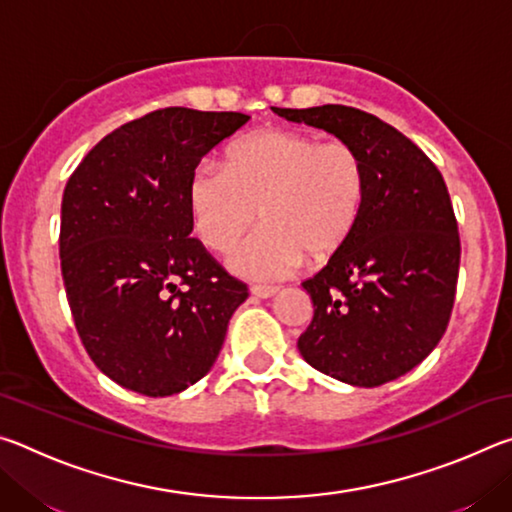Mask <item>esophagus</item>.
<instances>
[{
  "label": "esophagus",
  "mask_w": 512,
  "mask_h": 512,
  "mask_svg": "<svg viewBox=\"0 0 512 512\" xmlns=\"http://www.w3.org/2000/svg\"><path fill=\"white\" fill-rule=\"evenodd\" d=\"M277 291H280V289L268 287V284H253V287H250V293H253V296H257V298H271V296H275Z\"/></svg>",
  "instance_id": "obj_1"
}]
</instances>
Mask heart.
I'll list each match as a JSON object with an SVG mask.
<instances>
[{"label":"heart","mask_w":512,"mask_h":512,"mask_svg":"<svg viewBox=\"0 0 512 512\" xmlns=\"http://www.w3.org/2000/svg\"><path fill=\"white\" fill-rule=\"evenodd\" d=\"M366 164L350 142L293 128H266L228 149L225 167L203 162L189 183L196 235L228 250L250 223H264L230 253V268L253 280L284 277L305 262L341 253L366 203Z\"/></svg>","instance_id":"heart-1"}]
</instances>
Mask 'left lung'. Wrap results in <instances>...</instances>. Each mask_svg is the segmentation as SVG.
<instances>
[{
  "mask_svg": "<svg viewBox=\"0 0 512 512\" xmlns=\"http://www.w3.org/2000/svg\"><path fill=\"white\" fill-rule=\"evenodd\" d=\"M273 110L350 142L368 180L354 235L302 282L314 302L302 359L363 388L402 377L443 339L456 298L461 239L443 173L370 112L339 103Z\"/></svg>",
  "mask_w": 512,
  "mask_h": 512,
  "instance_id": "8db88e82",
  "label": "left lung"
}]
</instances>
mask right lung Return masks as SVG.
<instances>
[{"label": "right lung", "mask_w": 512, "mask_h": 512, "mask_svg": "<svg viewBox=\"0 0 512 512\" xmlns=\"http://www.w3.org/2000/svg\"><path fill=\"white\" fill-rule=\"evenodd\" d=\"M250 117L162 108L103 137L69 176L60 268L76 332L103 375L167 397L203 379L248 287L207 253L189 183Z\"/></svg>", "instance_id": "right-lung-1"}]
</instances>
